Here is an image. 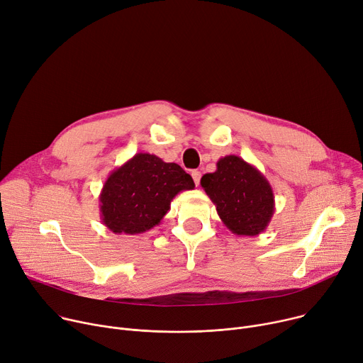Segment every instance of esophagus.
Wrapping results in <instances>:
<instances>
[{"mask_svg": "<svg viewBox=\"0 0 363 363\" xmlns=\"http://www.w3.org/2000/svg\"><path fill=\"white\" fill-rule=\"evenodd\" d=\"M192 179L195 182V185H200V179H201V172L200 171H192Z\"/></svg>", "mask_w": 363, "mask_h": 363, "instance_id": "1", "label": "esophagus"}]
</instances>
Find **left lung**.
Segmentation results:
<instances>
[{"label": "left lung", "instance_id": "1", "mask_svg": "<svg viewBox=\"0 0 363 363\" xmlns=\"http://www.w3.org/2000/svg\"><path fill=\"white\" fill-rule=\"evenodd\" d=\"M201 186L233 235L257 236L271 223L275 211L272 186L242 157L228 155L218 159L216 172L206 174Z\"/></svg>", "mask_w": 363, "mask_h": 363}]
</instances>
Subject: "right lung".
I'll use <instances>...</instances> for the list:
<instances>
[{
    "instance_id": "1",
    "label": "right lung",
    "mask_w": 363,
    "mask_h": 363,
    "mask_svg": "<svg viewBox=\"0 0 363 363\" xmlns=\"http://www.w3.org/2000/svg\"><path fill=\"white\" fill-rule=\"evenodd\" d=\"M195 184L178 163L136 153L114 169L100 194L103 224L116 235H140L157 225L171 201Z\"/></svg>"
}]
</instances>
